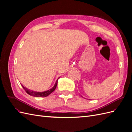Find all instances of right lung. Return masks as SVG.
<instances>
[{"label": "right lung", "mask_w": 132, "mask_h": 132, "mask_svg": "<svg viewBox=\"0 0 132 132\" xmlns=\"http://www.w3.org/2000/svg\"><path fill=\"white\" fill-rule=\"evenodd\" d=\"M58 79H57V80L56 81V83H55L54 86L52 89H49V90H46V91L43 92H35V91H33V90H30L29 89H28L26 87H24V86H23L22 85V86L23 88L24 89V90L26 91V92L29 95H30L33 96L37 97H45V96H48L49 94H50L51 93L53 92L55 90V89H56V86H57V84Z\"/></svg>", "instance_id": "add662e5"}]
</instances>
